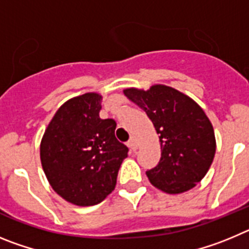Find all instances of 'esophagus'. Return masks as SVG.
Returning a JSON list of instances; mask_svg holds the SVG:
<instances>
[{
  "mask_svg": "<svg viewBox=\"0 0 249 249\" xmlns=\"http://www.w3.org/2000/svg\"><path fill=\"white\" fill-rule=\"evenodd\" d=\"M127 146H128V148L131 149V151H137V148H138V144H137V141L135 140V138H131V140L128 141V142H127Z\"/></svg>",
  "mask_w": 249,
  "mask_h": 249,
  "instance_id": "esophagus-1",
  "label": "esophagus"
}]
</instances>
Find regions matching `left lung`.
<instances>
[{"label":"left lung","mask_w":249,"mask_h":249,"mask_svg":"<svg viewBox=\"0 0 249 249\" xmlns=\"http://www.w3.org/2000/svg\"><path fill=\"white\" fill-rule=\"evenodd\" d=\"M147 113L160 135V160L146 175L168 195L192 190L208 172L215 153L214 129L198 103L166 85L123 89Z\"/></svg>","instance_id":"1"}]
</instances>
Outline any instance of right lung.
<instances>
[{"mask_svg":"<svg viewBox=\"0 0 249 249\" xmlns=\"http://www.w3.org/2000/svg\"><path fill=\"white\" fill-rule=\"evenodd\" d=\"M102 96L87 92L66 101L39 146L47 181L65 201L94 206L112 193L128 148L114 136L116 122L100 118Z\"/></svg>","mask_w":249,"mask_h":249,"instance_id":"1","label":"right lung"}]
</instances>
